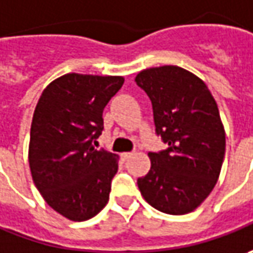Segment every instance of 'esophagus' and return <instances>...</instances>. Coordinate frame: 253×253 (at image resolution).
I'll return each mask as SVG.
<instances>
[{"instance_id":"esophagus-1","label":"esophagus","mask_w":253,"mask_h":253,"mask_svg":"<svg viewBox=\"0 0 253 253\" xmlns=\"http://www.w3.org/2000/svg\"><path fill=\"white\" fill-rule=\"evenodd\" d=\"M131 155H133L131 153H123V154H120V158H122V161H127Z\"/></svg>"}]
</instances>
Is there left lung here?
Segmentation results:
<instances>
[{
    "label": "left lung",
    "mask_w": 253,
    "mask_h": 253,
    "mask_svg": "<svg viewBox=\"0 0 253 253\" xmlns=\"http://www.w3.org/2000/svg\"><path fill=\"white\" fill-rule=\"evenodd\" d=\"M135 84L153 103L157 134L168 148L148 153L151 168L137 185L148 205L180 215L196 210L221 172L225 130L215 99L202 78L178 66L145 68Z\"/></svg>",
    "instance_id": "left-lung-1"
}]
</instances>
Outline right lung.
<instances>
[{
	"mask_svg": "<svg viewBox=\"0 0 253 253\" xmlns=\"http://www.w3.org/2000/svg\"><path fill=\"white\" fill-rule=\"evenodd\" d=\"M120 75H61L48 84L35 108L29 140L32 179L54 211L85 221L109 200L119 157L95 150L105 106L122 88Z\"/></svg>",
	"mask_w": 253,
	"mask_h": 253,
	"instance_id": "obj_1",
	"label": "right lung"
}]
</instances>
